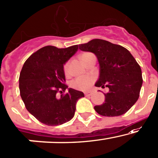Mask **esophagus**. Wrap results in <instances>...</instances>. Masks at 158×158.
Listing matches in <instances>:
<instances>
[{
    "mask_svg": "<svg viewBox=\"0 0 158 158\" xmlns=\"http://www.w3.org/2000/svg\"><path fill=\"white\" fill-rule=\"evenodd\" d=\"M91 94H92V92H91V91H86V92H85V95L86 97L91 96Z\"/></svg>",
    "mask_w": 158,
    "mask_h": 158,
    "instance_id": "34e87169",
    "label": "esophagus"
}]
</instances>
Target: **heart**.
Listing matches in <instances>:
<instances>
[{
  "label": "heart",
  "mask_w": 158,
  "mask_h": 158,
  "mask_svg": "<svg viewBox=\"0 0 158 158\" xmlns=\"http://www.w3.org/2000/svg\"><path fill=\"white\" fill-rule=\"evenodd\" d=\"M87 54V53H85ZM85 55V54H84ZM64 70L65 73H67L69 71V64L66 63L64 67ZM93 78L89 76H83L80 77L76 78L75 80L72 82L73 88H74L76 90H79V91H86L90 86L91 85L93 82Z\"/></svg>",
  "instance_id": "b5f03b06"
}]
</instances>
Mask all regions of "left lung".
<instances>
[{
	"mask_svg": "<svg viewBox=\"0 0 158 158\" xmlns=\"http://www.w3.org/2000/svg\"><path fill=\"white\" fill-rule=\"evenodd\" d=\"M79 49L96 55L100 65L96 87L109 88L105 102L95 106L100 115L108 117L126 113L137 101L143 85L142 70L131 52L123 46L100 39L79 45Z\"/></svg>",
	"mask_w": 158,
	"mask_h": 158,
	"instance_id": "obj_1",
	"label": "left lung"
}]
</instances>
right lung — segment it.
I'll return each mask as SVG.
<instances>
[{"label": "right lung", "instance_id": "1", "mask_svg": "<svg viewBox=\"0 0 158 158\" xmlns=\"http://www.w3.org/2000/svg\"><path fill=\"white\" fill-rule=\"evenodd\" d=\"M78 45L65 48L53 46L41 48L24 64L19 76L20 95L26 109L43 124L57 126L70 121L76 102L85 96L82 91L66 85L64 65L76 52Z\"/></svg>", "mask_w": 158, "mask_h": 158}]
</instances>
